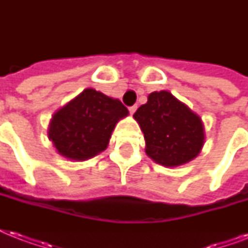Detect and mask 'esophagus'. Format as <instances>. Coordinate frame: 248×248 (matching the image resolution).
I'll return each mask as SVG.
<instances>
[{
  "instance_id": "obj_1",
  "label": "esophagus",
  "mask_w": 248,
  "mask_h": 248,
  "mask_svg": "<svg viewBox=\"0 0 248 248\" xmlns=\"http://www.w3.org/2000/svg\"><path fill=\"white\" fill-rule=\"evenodd\" d=\"M136 109H138V107H136V105H132V107H130V108H128V110H130V114H134V113L136 112Z\"/></svg>"
}]
</instances>
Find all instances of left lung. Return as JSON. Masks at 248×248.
Here are the masks:
<instances>
[{
	"mask_svg": "<svg viewBox=\"0 0 248 248\" xmlns=\"http://www.w3.org/2000/svg\"><path fill=\"white\" fill-rule=\"evenodd\" d=\"M145 139V153L165 167L185 165L200 155L204 126L196 112L170 91H155L134 114Z\"/></svg>",
	"mask_w": 248,
	"mask_h": 248,
	"instance_id": "1",
	"label": "left lung"
}]
</instances>
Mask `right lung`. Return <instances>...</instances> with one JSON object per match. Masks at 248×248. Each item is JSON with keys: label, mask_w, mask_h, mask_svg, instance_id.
Returning <instances> with one entry per match:
<instances>
[{"label": "right lung", "mask_w": 248, "mask_h": 248, "mask_svg": "<svg viewBox=\"0 0 248 248\" xmlns=\"http://www.w3.org/2000/svg\"><path fill=\"white\" fill-rule=\"evenodd\" d=\"M127 116L118 99L89 87L54 113L47 138L64 158L87 161L107 149L116 124Z\"/></svg>", "instance_id": "obj_1"}]
</instances>
